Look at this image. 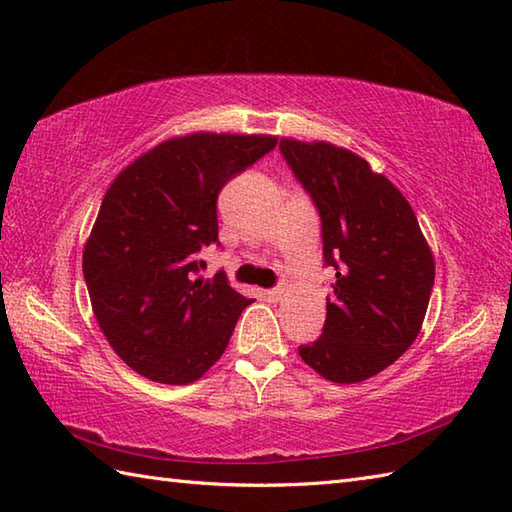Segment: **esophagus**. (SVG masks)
I'll return each instance as SVG.
<instances>
[{"label":"esophagus","mask_w":512,"mask_h":512,"mask_svg":"<svg viewBox=\"0 0 512 512\" xmlns=\"http://www.w3.org/2000/svg\"><path fill=\"white\" fill-rule=\"evenodd\" d=\"M264 295L270 299V301H279L281 297H284V288H273V290H264Z\"/></svg>","instance_id":"1"}]
</instances>
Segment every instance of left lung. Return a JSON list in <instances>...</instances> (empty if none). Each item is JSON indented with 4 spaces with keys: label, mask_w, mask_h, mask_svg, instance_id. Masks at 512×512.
Wrapping results in <instances>:
<instances>
[{
    "label": "left lung",
    "mask_w": 512,
    "mask_h": 512,
    "mask_svg": "<svg viewBox=\"0 0 512 512\" xmlns=\"http://www.w3.org/2000/svg\"><path fill=\"white\" fill-rule=\"evenodd\" d=\"M279 149L317 204L336 270L323 334L299 356L330 383H363L416 341L436 259L405 195L365 158L325 140L281 138Z\"/></svg>",
    "instance_id": "left-lung-1"
}]
</instances>
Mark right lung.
<instances>
[{"mask_svg": "<svg viewBox=\"0 0 512 512\" xmlns=\"http://www.w3.org/2000/svg\"><path fill=\"white\" fill-rule=\"evenodd\" d=\"M275 145L270 134L173 136L112 180L83 277L107 343L140 376L189 385L224 354L253 299L224 273L198 277V250L217 242V193Z\"/></svg>", "mask_w": 512, "mask_h": 512, "instance_id": "add662e5", "label": "right lung"}]
</instances>
